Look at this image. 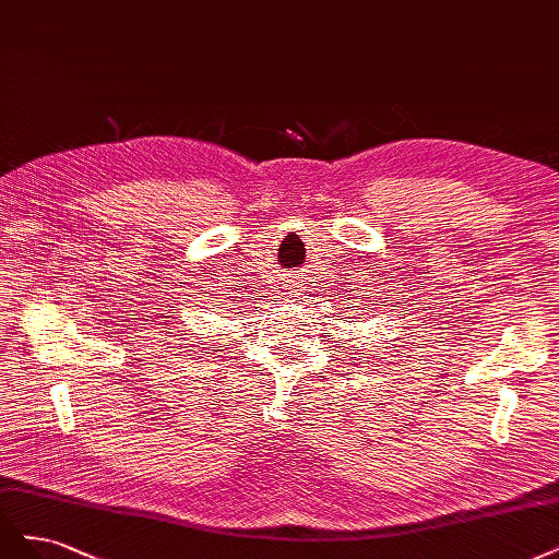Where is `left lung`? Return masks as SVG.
I'll return each instance as SVG.
<instances>
[{
    "label": "left lung",
    "instance_id": "8db88e82",
    "mask_svg": "<svg viewBox=\"0 0 559 559\" xmlns=\"http://www.w3.org/2000/svg\"><path fill=\"white\" fill-rule=\"evenodd\" d=\"M379 312L383 314V310H379ZM374 317H377V314H372V319H374ZM356 319H360V317H356ZM368 319H370V317H368ZM407 329H409V325H407Z\"/></svg>",
    "mask_w": 559,
    "mask_h": 559
}]
</instances>
